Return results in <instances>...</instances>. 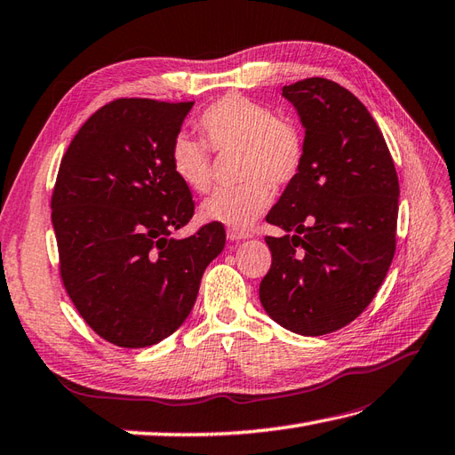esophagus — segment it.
Segmentation results:
<instances>
[{
	"mask_svg": "<svg viewBox=\"0 0 455 455\" xmlns=\"http://www.w3.org/2000/svg\"><path fill=\"white\" fill-rule=\"evenodd\" d=\"M227 236H228V240H246V238H250V232H246V230H236V228H228L227 230Z\"/></svg>",
	"mask_w": 455,
	"mask_h": 455,
	"instance_id": "1",
	"label": "esophagus"
}]
</instances>
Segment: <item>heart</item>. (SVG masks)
<instances>
[{
    "instance_id": "b5f03b06",
    "label": "heart",
    "mask_w": 455,
    "mask_h": 455,
    "mask_svg": "<svg viewBox=\"0 0 455 455\" xmlns=\"http://www.w3.org/2000/svg\"><path fill=\"white\" fill-rule=\"evenodd\" d=\"M207 144L188 133L171 145V166L180 182L197 194L213 184V151H240L238 176L244 184L219 189L202 207L211 223L244 230L273 202V186H287L302 171L306 147L300 130L261 102L225 94L199 116Z\"/></svg>"
}]
</instances>
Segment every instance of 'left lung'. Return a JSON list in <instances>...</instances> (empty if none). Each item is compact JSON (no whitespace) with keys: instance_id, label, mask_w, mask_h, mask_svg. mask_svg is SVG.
Masks as SVG:
<instances>
[{"instance_id":"left-lung-1","label":"left lung","mask_w":455,"mask_h":455,"mask_svg":"<svg viewBox=\"0 0 455 455\" xmlns=\"http://www.w3.org/2000/svg\"><path fill=\"white\" fill-rule=\"evenodd\" d=\"M304 125V164L266 220L271 267L259 300L284 330L325 335L364 312L392 266L399 182L382 132L351 91L323 77L283 87Z\"/></svg>"}]
</instances>
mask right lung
<instances>
[{
  "label": "right lung",
  "mask_w": 455,
  "mask_h": 455,
  "mask_svg": "<svg viewBox=\"0 0 455 455\" xmlns=\"http://www.w3.org/2000/svg\"><path fill=\"white\" fill-rule=\"evenodd\" d=\"M192 107L112 100L81 125L61 158L52 225L63 287L91 330L118 347L172 335L225 248L219 223L171 236L194 217L192 192L171 166V145Z\"/></svg>",
  "instance_id": "obj_1"
}]
</instances>
